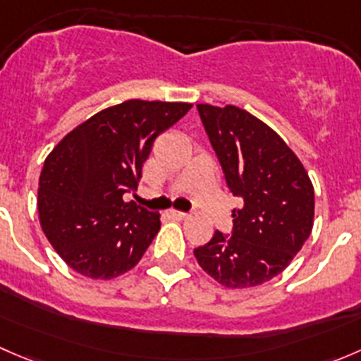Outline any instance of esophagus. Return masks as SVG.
Segmentation results:
<instances>
[{
    "mask_svg": "<svg viewBox=\"0 0 361 361\" xmlns=\"http://www.w3.org/2000/svg\"><path fill=\"white\" fill-rule=\"evenodd\" d=\"M167 213H169V216L174 218V220H185V218H187V213H183V211L169 209V211H167Z\"/></svg>",
    "mask_w": 361,
    "mask_h": 361,
    "instance_id": "obj_1",
    "label": "esophagus"
}]
</instances>
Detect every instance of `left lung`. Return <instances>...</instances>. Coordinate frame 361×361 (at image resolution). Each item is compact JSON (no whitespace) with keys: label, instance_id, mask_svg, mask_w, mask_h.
Listing matches in <instances>:
<instances>
[{"label":"left lung","instance_id":"1","mask_svg":"<svg viewBox=\"0 0 361 361\" xmlns=\"http://www.w3.org/2000/svg\"><path fill=\"white\" fill-rule=\"evenodd\" d=\"M197 110L243 207L232 211V235L216 231L194 255L227 288L258 286L285 271L311 235L314 187L292 148L257 116L232 104Z\"/></svg>","mask_w":361,"mask_h":361}]
</instances>
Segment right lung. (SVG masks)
Instances as JSON below:
<instances>
[{
    "instance_id": "obj_1",
    "label": "right lung",
    "mask_w": 361,
    "mask_h": 361,
    "mask_svg": "<svg viewBox=\"0 0 361 361\" xmlns=\"http://www.w3.org/2000/svg\"><path fill=\"white\" fill-rule=\"evenodd\" d=\"M190 103L129 99L68 133L45 159L38 188L43 234L61 258L90 279L126 274L160 228V214L123 201L134 192L155 137Z\"/></svg>"
}]
</instances>
